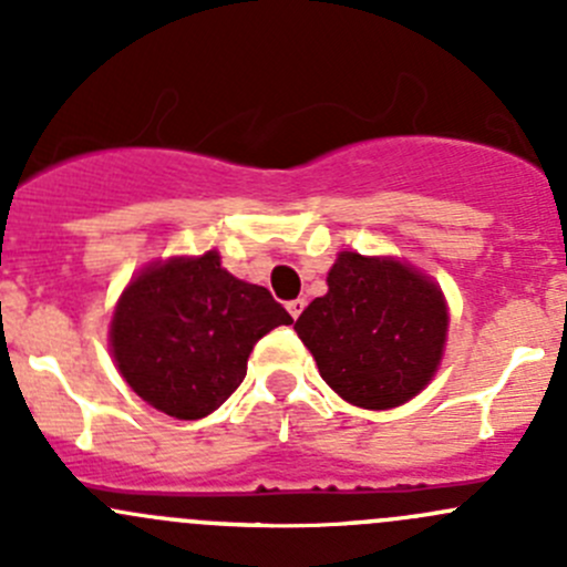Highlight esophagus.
I'll return each mask as SVG.
<instances>
[{"mask_svg": "<svg viewBox=\"0 0 567 567\" xmlns=\"http://www.w3.org/2000/svg\"><path fill=\"white\" fill-rule=\"evenodd\" d=\"M301 310H305V299H293V301H288V312L293 318H299L301 316Z\"/></svg>", "mask_w": 567, "mask_h": 567, "instance_id": "1", "label": "esophagus"}]
</instances>
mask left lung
I'll return each mask as SVG.
<instances>
[{
  "mask_svg": "<svg viewBox=\"0 0 567 567\" xmlns=\"http://www.w3.org/2000/svg\"><path fill=\"white\" fill-rule=\"evenodd\" d=\"M329 293L310 301L296 334L320 379L359 409H394L436 373L447 337L442 290L398 260L342 251Z\"/></svg>",
  "mask_w": 567,
  "mask_h": 567,
  "instance_id": "left-lung-1",
  "label": "left lung"
}]
</instances>
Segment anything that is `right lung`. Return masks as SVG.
<instances>
[{
    "label": "right lung",
    "instance_id": "right-lung-1",
    "mask_svg": "<svg viewBox=\"0 0 567 567\" xmlns=\"http://www.w3.org/2000/svg\"><path fill=\"white\" fill-rule=\"evenodd\" d=\"M293 323L260 285L221 268L216 251L142 271L120 296L112 353L142 400L177 420L219 409L247 375L255 342Z\"/></svg>",
    "mask_w": 567,
    "mask_h": 567
}]
</instances>
